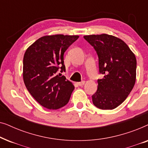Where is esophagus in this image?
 <instances>
[{"label": "esophagus", "mask_w": 148, "mask_h": 148, "mask_svg": "<svg viewBox=\"0 0 148 148\" xmlns=\"http://www.w3.org/2000/svg\"><path fill=\"white\" fill-rule=\"evenodd\" d=\"M77 84L79 86H82L85 84V82L84 81H82V82H77Z\"/></svg>", "instance_id": "obj_1"}]
</instances>
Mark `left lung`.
<instances>
[{"instance_id":"8db88e82","label":"left lung","mask_w":148,"mask_h":148,"mask_svg":"<svg viewBox=\"0 0 148 148\" xmlns=\"http://www.w3.org/2000/svg\"><path fill=\"white\" fill-rule=\"evenodd\" d=\"M97 52L99 71L104 77L98 80L93 104L102 110H112L125 100L135 86L137 61L124 41L106 34L84 36Z\"/></svg>"}]
</instances>
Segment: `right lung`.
<instances>
[{"label": "right lung", "mask_w": 148, "mask_h": 148, "mask_svg": "<svg viewBox=\"0 0 148 148\" xmlns=\"http://www.w3.org/2000/svg\"><path fill=\"white\" fill-rule=\"evenodd\" d=\"M79 36H44L24 54L23 78L26 88L44 108L56 110L69 101L75 86L61 73L65 71L64 53Z\"/></svg>", "instance_id": "1"}]
</instances>
